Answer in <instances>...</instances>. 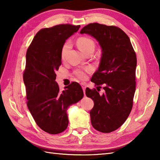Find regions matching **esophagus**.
I'll return each instance as SVG.
<instances>
[{"label":"esophagus","instance_id":"esophagus-1","mask_svg":"<svg viewBox=\"0 0 160 160\" xmlns=\"http://www.w3.org/2000/svg\"><path fill=\"white\" fill-rule=\"evenodd\" d=\"M80 84H81V86H82V87L84 93V95H85V89H86V87H87V84L85 82H81Z\"/></svg>","mask_w":160,"mask_h":160}]
</instances>
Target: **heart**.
Instances as JSON below:
<instances>
[{"mask_svg":"<svg viewBox=\"0 0 160 160\" xmlns=\"http://www.w3.org/2000/svg\"><path fill=\"white\" fill-rule=\"evenodd\" d=\"M77 45L78 48L80 49L81 52L84 53H87L88 51L91 49H93L95 48V42L92 39L87 37H80V38L77 40ZM71 47L70 42L67 41L64 44V45L61 50V57L64 59L68 50ZM93 69L92 67H87L84 69H78L75 71V74L76 76L79 78L81 80H85L87 78L88 74L92 73Z\"/></svg>","mask_w":160,"mask_h":160,"instance_id":"heart-1","label":"heart"}]
</instances>
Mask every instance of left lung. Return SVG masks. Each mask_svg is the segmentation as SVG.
<instances>
[{
  "instance_id": "obj_1",
  "label": "left lung",
  "mask_w": 160,
  "mask_h": 160,
  "mask_svg": "<svg viewBox=\"0 0 160 160\" xmlns=\"http://www.w3.org/2000/svg\"><path fill=\"white\" fill-rule=\"evenodd\" d=\"M80 33L93 36L102 48L100 66L91 82L100 89L103 85L104 92L100 95L98 89L87 88L86 95L94 102L90 111L93 127L110 132L120 127L131 111L136 83V54L128 36L118 27L90 23Z\"/></svg>"
}]
</instances>
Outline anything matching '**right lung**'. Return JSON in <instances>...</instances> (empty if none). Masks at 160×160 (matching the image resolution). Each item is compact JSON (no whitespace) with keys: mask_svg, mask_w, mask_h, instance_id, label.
Here are the masks:
<instances>
[{"mask_svg":"<svg viewBox=\"0 0 160 160\" xmlns=\"http://www.w3.org/2000/svg\"><path fill=\"white\" fill-rule=\"evenodd\" d=\"M80 28L62 24L40 29L27 52L23 73L27 104L37 125L50 134L65 130L69 123L68 107L84 96L78 82H73L61 91L56 82V71L62 64L61 50L65 40Z\"/></svg>","mask_w":160,"mask_h":160,"instance_id":"right-lung-1","label":"right lung"}]
</instances>
